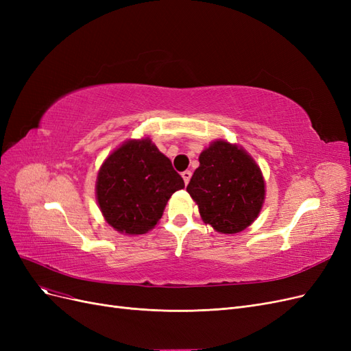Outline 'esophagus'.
I'll list each match as a JSON object with an SVG mask.
<instances>
[{"instance_id": "esophagus-1", "label": "esophagus", "mask_w": 351, "mask_h": 351, "mask_svg": "<svg viewBox=\"0 0 351 351\" xmlns=\"http://www.w3.org/2000/svg\"><path fill=\"white\" fill-rule=\"evenodd\" d=\"M182 177L184 180V183L187 184L190 182V178H192V171H189V169H186V171L182 173Z\"/></svg>"}]
</instances>
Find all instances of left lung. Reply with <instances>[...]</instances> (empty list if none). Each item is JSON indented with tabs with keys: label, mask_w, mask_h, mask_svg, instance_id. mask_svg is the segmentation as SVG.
Instances as JSON below:
<instances>
[{
	"label": "left lung",
	"mask_w": 351,
	"mask_h": 351,
	"mask_svg": "<svg viewBox=\"0 0 351 351\" xmlns=\"http://www.w3.org/2000/svg\"><path fill=\"white\" fill-rule=\"evenodd\" d=\"M199 162L187 192L199 205L202 219L224 234L249 227L265 199L259 167L241 147L224 141L212 143Z\"/></svg>",
	"instance_id": "left-lung-1"
}]
</instances>
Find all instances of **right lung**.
<instances>
[{"label":"right lung","instance_id":"1","mask_svg":"<svg viewBox=\"0 0 351 351\" xmlns=\"http://www.w3.org/2000/svg\"><path fill=\"white\" fill-rule=\"evenodd\" d=\"M184 182L149 141H130L102 164L97 196L108 224L125 234H143L162 217L168 199Z\"/></svg>","mask_w":351,"mask_h":351}]
</instances>
